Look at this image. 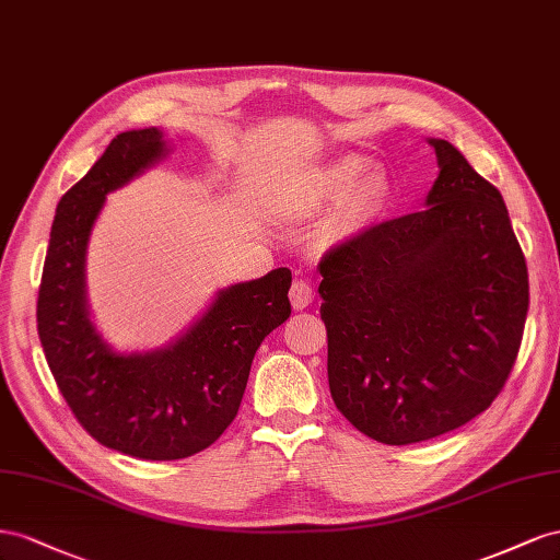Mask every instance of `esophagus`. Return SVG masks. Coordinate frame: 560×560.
Returning <instances> with one entry per match:
<instances>
[{
  "instance_id": "obj_1",
  "label": "esophagus",
  "mask_w": 560,
  "mask_h": 560,
  "mask_svg": "<svg viewBox=\"0 0 560 560\" xmlns=\"http://www.w3.org/2000/svg\"><path fill=\"white\" fill-rule=\"evenodd\" d=\"M289 295H291L293 310H307L312 305V300H314V289H312L310 281L298 279V281H293Z\"/></svg>"
}]
</instances>
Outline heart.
I'll return each mask as SVG.
<instances>
[{
  "instance_id": "obj_1",
  "label": "heart",
  "mask_w": 560,
  "mask_h": 560,
  "mask_svg": "<svg viewBox=\"0 0 560 560\" xmlns=\"http://www.w3.org/2000/svg\"><path fill=\"white\" fill-rule=\"evenodd\" d=\"M365 162L359 156H347L342 162L328 166L316 175V180L310 187L312 203H326L342 199L349 191L347 211L342 228L347 230L351 222L369 215L389 195V178L382 171L371 168L365 174Z\"/></svg>"
}]
</instances>
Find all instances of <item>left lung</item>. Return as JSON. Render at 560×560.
<instances>
[{
	"mask_svg": "<svg viewBox=\"0 0 560 560\" xmlns=\"http://www.w3.org/2000/svg\"><path fill=\"white\" fill-rule=\"evenodd\" d=\"M424 211L330 248L322 271L328 385L338 410L387 445L429 441L490 408L514 369L528 267L500 189L448 140Z\"/></svg>",
	"mask_w": 560,
	"mask_h": 560,
	"instance_id": "left-lung-1",
	"label": "left lung"
}]
</instances>
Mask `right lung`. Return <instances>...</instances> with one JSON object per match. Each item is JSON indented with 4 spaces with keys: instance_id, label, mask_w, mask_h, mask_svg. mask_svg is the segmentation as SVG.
Listing matches in <instances>:
<instances>
[{
    "instance_id": "1",
    "label": "right lung",
    "mask_w": 560,
    "mask_h": 560,
    "mask_svg": "<svg viewBox=\"0 0 560 560\" xmlns=\"http://www.w3.org/2000/svg\"><path fill=\"white\" fill-rule=\"evenodd\" d=\"M168 152L159 129L112 138L103 156L58 201L37 300V330L74 418L105 448L140 459H183L220 439L246 392L255 351L291 316V269L218 291L178 340L119 354L86 305V246L109 191Z\"/></svg>"
}]
</instances>
